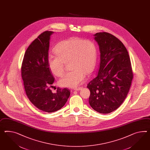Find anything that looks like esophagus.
<instances>
[{"label":"esophagus","instance_id":"esophagus-1","mask_svg":"<svg viewBox=\"0 0 150 150\" xmlns=\"http://www.w3.org/2000/svg\"><path fill=\"white\" fill-rule=\"evenodd\" d=\"M83 88H76L74 89V91H80L81 90H82Z\"/></svg>","mask_w":150,"mask_h":150}]
</instances>
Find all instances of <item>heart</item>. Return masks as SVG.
Masks as SVG:
<instances>
[{
  "label": "heart",
  "instance_id": "obj_1",
  "mask_svg": "<svg viewBox=\"0 0 150 150\" xmlns=\"http://www.w3.org/2000/svg\"><path fill=\"white\" fill-rule=\"evenodd\" d=\"M54 53L48 58L50 71L60 77L64 71V65L69 62L72 71L66 73L59 80V84L66 88H76L82 84L86 73H91L96 66L97 47L91 40L73 37L64 40L55 46Z\"/></svg>",
  "mask_w": 150,
  "mask_h": 150
}]
</instances>
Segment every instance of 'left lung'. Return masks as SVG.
<instances>
[{"label": "left lung", "instance_id": "8db88e82", "mask_svg": "<svg viewBox=\"0 0 150 150\" xmlns=\"http://www.w3.org/2000/svg\"><path fill=\"white\" fill-rule=\"evenodd\" d=\"M94 39L100 52L98 74L87 86L89 104L95 111L108 114L117 109L127 97L133 79L127 49L114 35L97 33Z\"/></svg>", "mask_w": 150, "mask_h": 150}]
</instances>
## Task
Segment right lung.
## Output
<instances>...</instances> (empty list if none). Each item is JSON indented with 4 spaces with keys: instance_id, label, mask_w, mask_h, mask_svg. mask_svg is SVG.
<instances>
[{
    "instance_id": "obj_1",
    "label": "right lung",
    "mask_w": 150,
    "mask_h": 150,
    "mask_svg": "<svg viewBox=\"0 0 150 150\" xmlns=\"http://www.w3.org/2000/svg\"><path fill=\"white\" fill-rule=\"evenodd\" d=\"M53 31L40 35L28 47L23 58L21 73L25 91L31 102L47 112L57 111L64 106L70 95L68 88L50 89L54 78L48 65L50 36Z\"/></svg>"
}]
</instances>
